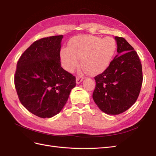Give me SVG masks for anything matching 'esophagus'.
<instances>
[{"label": "esophagus", "mask_w": 156, "mask_h": 156, "mask_svg": "<svg viewBox=\"0 0 156 156\" xmlns=\"http://www.w3.org/2000/svg\"><path fill=\"white\" fill-rule=\"evenodd\" d=\"M83 78L82 76H76V83H80L82 80H83Z\"/></svg>", "instance_id": "34e87169"}]
</instances>
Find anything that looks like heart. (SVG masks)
<instances>
[{"mask_svg":"<svg viewBox=\"0 0 156 156\" xmlns=\"http://www.w3.org/2000/svg\"><path fill=\"white\" fill-rule=\"evenodd\" d=\"M117 51V43L112 37L80 35L72 39L68 47L61 51L64 68L73 72L79 65L90 75H98L108 69Z\"/></svg>","mask_w":156,"mask_h":156,"instance_id":"obj_1","label":"heart"}]
</instances>
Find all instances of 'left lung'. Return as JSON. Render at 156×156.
Segmentation results:
<instances>
[{
	"instance_id": "8db88e82",
	"label": "left lung",
	"mask_w": 156,
	"mask_h": 156,
	"mask_svg": "<svg viewBox=\"0 0 156 156\" xmlns=\"http://www.w3.org/2000/svg\"><path fill=\"white\" fill-rule=\"evenodd\" d=\"M115 39L118 55L108 69L94 78L96 85L93 93L95 104L109 115H119L129 109L137 100L143 80L142 64L136 52L125 38Z\"/></svg>"
}]
</instances>
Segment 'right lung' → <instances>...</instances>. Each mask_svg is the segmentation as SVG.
I'll list each match as a JSON object with an SVG mask.
<instances>
[{
	"label": "right lung",
	"mask_w": 156,
	"mask_h": 156,
	"mask_svg": "<svg viewBox=\"0 0 156 156\" xmlns=\"http://www.w3.org/2000/svg\"><path fill=\"white\" fill-rule=\"evenodd\" d=\"M62 37L55 35L37 40L17 62L14 85L20 101L41 118L58 114L76 86V77L61 66Z\"/></svg>",
	"instance_id": "obj_1"
}]
</instances>
